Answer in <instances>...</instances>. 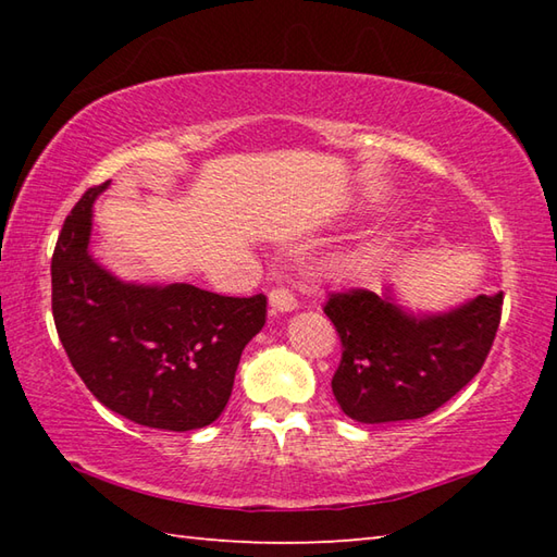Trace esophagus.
<instances>
[{"mask_svg": "<svg viewBox=\"0 0 557 557\" xmlns=\"http://www.w3.org/2000/svg\"><path fill=\"white\" fill-rule=\"evenodd\" d=\"M270 305L272 309H277V312H292V309H297V299L289 289L275 287L270 289Z\"/></svg>", "mask_w": 557, "mask_h": 557, "instance_id": "esophagus-1", "label": "esophagus"}]
</instances>
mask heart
<instances>
[{"label": "heart", "instance_id": "b5f03b06", "mask_svg": "<svg viewBox=\"0 0 557 557\" xmlns=\"http://www.w3.org/2000/svg\"><path fill=\"white\" fill-rule=\"evenodd\" d=\"M363 265H366V256H361V252H351V256H346V258L338 260L336 268L342 270V272H346V275H354V272L363 270Z\"/></svg>", "mask_w": 557, "mask_h": 557}]
</instances>
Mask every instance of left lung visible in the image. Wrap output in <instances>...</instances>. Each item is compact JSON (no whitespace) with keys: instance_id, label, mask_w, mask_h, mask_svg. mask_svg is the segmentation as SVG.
Segmentation results:
<instances>
[{"instance_id":"8db88e82","label":"left lung","mask_w":557,"mask_h":557,"mask_svg":"<svg viewBox=\"0 0 557 557\" xmlns=\"http://www.w3.org/2000/svg\"><path fill=\"white\" fill-rule=\"evenodd\" d=\"M504 295H479L449 314L414 319L388 295L332 292L324 314L342 342L332 391L358 422L425 418L482 371L502 322Z\"/></svg>"}]
</instances>
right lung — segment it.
Returning a JSON list of instances; mask_svg holds the SVG:
<instances>
[{"label":"right lung","mask_w":557,"mask_h":557,"mask_svg":"<svg viewBox=\"0 0 557 557\" xmlns=\"http://www.w3.org/2000/svg\"><path fill=\"white\" fill-rule=\"evenodd\" d=\"M92 186L65 215L51 258L55 332L96 398L137 425L186 432L223 412L268 297L194 285H125L88 256Z\"/></svg>","instance_id":"right-lung-1"}]
</instances>
